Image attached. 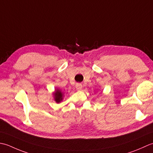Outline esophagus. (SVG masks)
I'll return each mask as SVG.
<instances>
[{
  "mask_svg": "<svg viewBox=\"0 0 153 153\" xmlns=\"http://www.w3.org/2000/svg\"><path fill=\"white\" fill-rule=\"evenodd\" d=\"M76 88L77 90H80L82 88V85L80 83H77L76 85Z\"/></svg>",
  "mask_w": 153,
  "mask_h": 153,
  "instance_id": "obj_1",
  "label": "esophagus"
}]
</instances>
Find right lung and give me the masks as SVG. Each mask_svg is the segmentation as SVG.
Here are the masks:
<instances>
[{
  "mask_svg": "<svg viewBox=\"0 0 153 153\" xmlns=\"http://www.w3.org/2000/svg\"><path fill=\"white\" fill-rule=\"evenodd\" d=\"M53 96H54L55 101L57 103H59L63 100V93L61 92V90L56 89L55 92L53 93Z\"/></svg>",
  "mask_w": 153,
  "mask_h": 153,
  "instance_id": "1",
  "label": "right lung"
}]
</instances>
